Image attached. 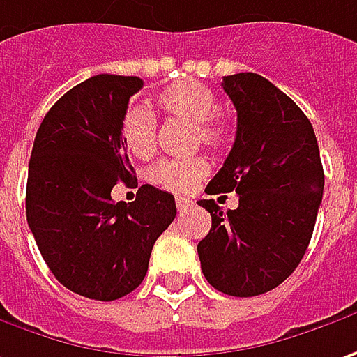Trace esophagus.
Here are the masks:
<instances>
[{
    "label": "esophagus",
    "instance_id": "34e87169",
    "mask_svg": "<svg viewBox=\"0 0 357 357\" xmlns=\"http://www.w3.org/2000/svg\"><path fill=\"white\" fill-rule=\"evenodd\" d=\"M192 204H194V202H192L190 197H181V195H179V197H176V206H178L179 211H185V209L190 208Z\"/></svg>",
    "mask_w": 357,
    "mask_h": 357
}]
</instances>
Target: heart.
<instances>
[{"mask_svg":"<svg viewBox=\"0 0 357 357\" xmlns=\"http://www.w3.org/2000/svg\"><path fill=\"white\" fill-rule=\"evenodd\" d=\"M158 107L169 116L195 123V142L211 149H222L227 144V126L218 114V98L204 84L178 82L165 87L158 96ZM155 117L146 107H130L121 119V139L128 151L146 160L155 151ZM209 176L206 158L190 160H160L149 169V181L162 190L185 194L195 190Z\"/></svg>","mask_w":357,"mask_h":357,"instance_id":"obj_1","label":"heart"}]
</instances>
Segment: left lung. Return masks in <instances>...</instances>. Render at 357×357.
Returning <instances> with one entry per match:
<instances>
[{"label":"left lung","mask_w":357,"mask_h":357,"mask_svg":"<svg viewBox=\"0 0 357 357\" xmlns=\"http://www.w3.org/2000/svg\"><path fill=\"white\" fill-rule=\"evenodd\" d=\"M222 87L238 112V132L206 194L236 192L240 206L224 213L213 199L197 202L211 215L197 256L215 289L252 298L280 286L302 261L324 167L310 119L282 89L250 71L225 75Z\"/></svg>","instance_id":"1"}]
</instances>
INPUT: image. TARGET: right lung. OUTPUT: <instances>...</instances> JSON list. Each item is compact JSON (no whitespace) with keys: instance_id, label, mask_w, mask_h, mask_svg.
Segmentation results:
<instances>
[{"instance_id":"1","label":"right lung","mask_w":357,"mask_h":357,"mask_svg":"<svg viewBox=\"0 0 357 357\" xmlns=\"http://www.w3.org/2000/svg\"><path fill=\"white\" fill-rule=\"evenodd\" d=\"M135 75L100 73L71 87L39 126L25 192L27 224L55 280L89 300L128 296L148 273L155 240L176 218L174 195L142 185L132 204L114 202L132 163L121 119Z\"/></svg>"}]
</instances>
